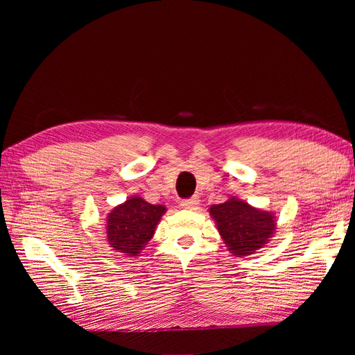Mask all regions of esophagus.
<instances>
[{"instance_id":"34e87169","label":"esophagus","mask_w":355,"mask_h":355,"mask_svg":"<svg viewBox=\"0 0 355 355\" xmlns=\"http://www.w3.org/2000/svg\"><path fill=\"white\" fill-rule=\"evenodd\" d=\"M198 204H200V198H198V197H192V198H189V200H184V201H182L180 206L184 207V209H187V210H196Z\"/></svg>"}]
</instances>
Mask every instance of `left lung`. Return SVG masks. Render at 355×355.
Listing matches in <instances>:
<instances>
[{
	"label": "left lung",
	"mask_w": 355,
	"mask_h": 355,
	"mask_svg": "<svg viewBox=\"0 0 355 355\" xmlns=\"http://www.w3.org/2000/svg\"><path fill=\"white\" fill-rule=\"evenodd\" d=\"M228 250L237 257L253 254L271 240L277 230L275 214L250 206L237 197L209 209Z\"/></svg>",
	"instance_id": "1"
}]
</instances>
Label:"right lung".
<instances>
[{"instance_id":"right-lung-1","label":"right lung","mask_w":355,"mask_h":355,"mask_svg":"<svg viewBox=\"0 0 355 355\" xmlns=\"http://www.w3.org/2000/svg\"><path fill=\"white\" fill-rule=\"evenodd\" d=\"M166 207L133 196L114 207L106 216L105 234L112 250L139 256L154 232Z\"/></svg>"}]
</instances>
